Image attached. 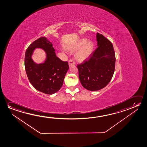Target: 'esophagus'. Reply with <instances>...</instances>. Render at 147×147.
Here are the masks:
<instances>
[{"mask_svg":"<svg viewBox=\"0 0 147 147\" xmlns=\"http://www.w3.org/2000/svg\"><path fill=\"white\" fill-rule=\"evenodd\" d=\"M68 64H69V67H72L73 66H75L76 64L75 61L72 59H70L69 62H68Z\"/></svg>","mask_w":147,"mask_h":147,"instance_id":"obj_1","label":"esophagus"}]
</instances>
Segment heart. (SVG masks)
I'll return each instance as SVG.
<instances>
[{
    "mask_svg": "<svg viewBox=\"0 0 147 147\" xmlns=\"http://www.w3.org/2000/svg\"><path fill=\"white\" fill-rule=\"evenodd\" d=\"M69 51H77L76 54V58L77 60L80 62H83L87 60L93 52L94 45L93 42L91 41L83 38L79 40L74 44L69 45L66 47Z\"/></svg>",
    "mask_w": 147,
    "mask_h": 147,
    "instance_id": "b5f03b06",
    "label": "heart"
}]
</instances>
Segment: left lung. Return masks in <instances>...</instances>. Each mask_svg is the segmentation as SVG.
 Listing matches in <instances>:
<instances>
[{
  "label": "left lung",
  "instance_id": "obj_1",
  "mask_svg": "<svg viewBox=\"0 0 147 147\" xmlns=\"http://www.w3.org/2000/svg\"><path fill=\"white\" fill-rule=\"evenodd\" d=\"M98 48L87 61L78 64L82 85L90 91L107 86L114 74L115 55L112 43L99 33L96 34Z\"/></svg>",
  "mask_w": 147,
  "mask_h": 147
}]
</instances>
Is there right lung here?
Wrapping results in <instances>:
<instances>
[{
  "label": "right lung",
  "mask_w": 147,
  "mask_h": 147,
  "mask_svg": "<svg viewBox=\"0 0 147 147\" xmlns=\"http://www.w3.org/2000/svg\"><path fill=\"white\" fill-rule=\"evenodd\" d=\"M36 48H42L47 54L44 63L36 64L31 59ZM55 51L52 43L47 38L41 37L30 44L25 54L24 65L28 80L36 89L47 94L60 90L69 69L67 61L64 62L58 58Z\"/></svg>",
  "instance_id": "add662e5"
}]
</instances>
